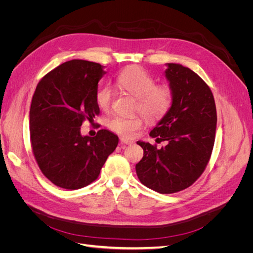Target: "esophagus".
<instances>
[{
    "label": "esophagus",
    "mask_w": 253,
    "mask_h": 253,
    "mask_svg": "<svg viewBox=\"0 0 253 253\" xmlns=\"http://www.w3.org/2000/svg\"><path fill=\"white\" fill-rule=\"evenodd\" d=\"M120 141H121V144H132V143H133V141H132V140L126 139V138H121V139H120Z\"/></svg>",
    "instance_id": "34e87169"
}]
</instances>
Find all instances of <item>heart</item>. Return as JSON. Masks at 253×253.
<instances>
[{
    "instance_id": "heart-1",
    "label": "heart",
    "mask_w": 253,
    "mask_h": 253,
    "mask_svg": "<svg viewBox=\"0 0 253 253\" xmlns=\"http://www.w3.org/2000/svg\"><path fill=\"white\" fill-rule=\"evenodd\" d=\"M119 87L136 98L134 111H139L148 120L154 121L163 118L169 112L173 95L168 85H156V80L139 67H132L122 71L116 78ZM96 101L99 108L109 111L113 103V90L102 86L97 90ZM140 115L120 116L114 115L108 120V126L113 132L122 136H132L142 126Z\"/></svg>"
}]
</instances>
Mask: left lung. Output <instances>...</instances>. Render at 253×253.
I'll return each mask as SVG.
<instances>
[{"label": "left lung", "mask_w": 253, "mask_h": 253, "mask_svg": "<svg viewBox=\"0 0 253 253\" xmlns=\"http://www.w3.org/2000/svg\"><path fill=\"white\" fill-rule=\"evenodd\" d=\"M167 66L172 105L150 133L166 145L158 149L137 141L143 157L136 165L139 180L162 194L186 189L203 174L212 153L217 121L212 91L200 76L181 64Z\"/></svg>", "instance_id": "1"}]
</instances>
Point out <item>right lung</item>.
Instances as JSON below:
<instances>
[{
    "label": "right lung",
    "mask_w": 253,
    "mask_h": 253,
    "mask_svg": "<svg viewBox=\"0 0 253 253\" xmlns=\"http://www.w3.org/2000/svg\"><path fill=\"white\" fill-rule=\"evenodd\" d=\"M104 66L74 59L56 67L38 83L29 111L30 141L42 173L60 188L80 189L100 174L118 136L100 129L82 136L84 120L99 114L98 82Z\"/></svg>",
    "instance_id": "1"
}]
</instances>
